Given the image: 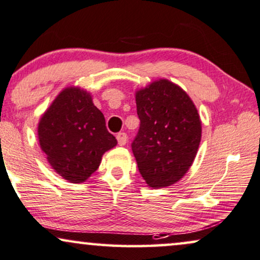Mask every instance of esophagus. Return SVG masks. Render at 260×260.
Returning <instances> with one entry per match:
<instances>
[{"instance_id": "1", "label": "esophagus", "mask_w": 260, "mask_h": 260, "mask_svg": "<svg viewBox=\"0 0 260 260\" xmlns=\"http://www.w3.org/2000/svg\"><path fill=\"white\" fill-rule=\"evenodd\" d=\"M116 139H117V144L120 146H123L127 143V134L126 133H117L116 134Z\"/></svg>"}]
</instances>
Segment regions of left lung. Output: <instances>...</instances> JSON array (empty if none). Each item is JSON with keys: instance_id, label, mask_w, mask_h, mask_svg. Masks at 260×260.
Segmentation results:
<instances>
[{"instance_id": "left-lung-1", "label": "left lung", "mask_w": 260, "mask_h": 260, "mask_svg": "<svg viewBox=\"0 0 260 260\" xmlns=\"http://www.w3.org/2000/svg\"><path fill=\"white\" fill-rule=\"evenodd\" d=\"M140 127L132 143L140 175L151 188L178 182L191 166L201 141V120L184 90L159 79L137 91Z\"/></svg>"}]
</instances>
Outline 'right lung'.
<instances>
[{
  "instance_id": "1",
  "label": "right lung",
  "mask_w": 260,
  "mask_h": 260,
  "mask_svg": "<svg viewBox=\"0 0 260 260\" xmlns=\"http://www.w3.org/2000/svg\"><path fill=\"white\" fill-rule=\"evenodd\" d=\"M38 136L52 168L71 183L88 179L103 153L117 144L90 94L72 86L64 89L41 117Z\"/></svg>"
}]
</instances>
